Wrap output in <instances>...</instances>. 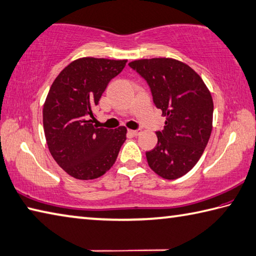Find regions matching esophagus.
I'll return each mask as SVG.
<instances>
[{
    "label": "esophagus",
    "instance_id": "1",
    "mask_svg": "<svg viewBox=\"0 0 256 256\" xmlns=\"http://www.w3.org/2000/svg\"><path fill=\"white\" fill-rule=\"evenodd\" d=\"M128 132L132 134L134 137H137L142 134V129H137V130H128Z\"/></svg>",
    "mask_w": 256,
    "mask_h": 256
}]
</instances>
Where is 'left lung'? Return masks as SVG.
Returning <instances> with one entry per match:
<instances>
[{"label": "left lung", "mask_w": 256, "mask_h": 256, "mask_svg": "<svg viewBox=\"0 0 256 256\" xmlns=\"http://www.w3.org/2000/svg\"><path fill=\"white\" fill-rule=\"evenodd\" d=\"M147 81L152 100L166 117L157 132L156 147L146 152L149 167L165 180H176L194 167L204 152L213 127V99L190 66L170 58L130 62Z\"/></svg>", "instance_id": "obj_1"}]
</instances>
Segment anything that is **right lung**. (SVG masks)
I'll return each mask as SVG.
<instances>
[{"label":"right lung","instance_id":"obj_1","mask_svg":"<svg viewBox=\"0 0 256 256\" xmlns=\"http://www.w3.org/2000/svg\"><path fill=\"white\" fill-rule=\"evenodd\" d=\"M126 62L80 58L60 72L46 96L43 128L48 147L58 165L76 180L102 176L126 140L122 126L114 130L94 124V109Z\"/></svg>","mask_w":256,"mask_h":256}]
</instances>
